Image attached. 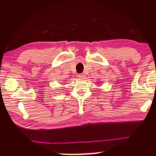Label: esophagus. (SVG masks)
Instances as JSON below:
<instances>
[{
	"mask_svg": "<svg viewBox=\"0 0 156 156\" xmlns=\"http://www.w3.org/2000/svg\"><path fill=\"white\" fill-rule=\"evenodd\" d=\"M78 77L80 78V79H82V80H83V79L85 78V75L82 73V74H79L78 75Z\"/></svg>",
	"mask_w": 156,
	"mask_h": 156,
	"instance_id": "1",
	"label": "esophagus"
}]
</instances>
